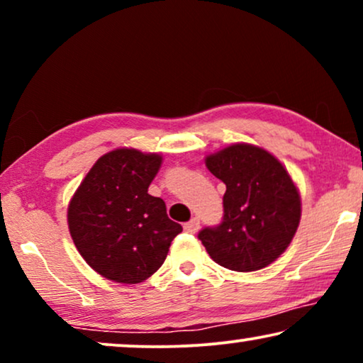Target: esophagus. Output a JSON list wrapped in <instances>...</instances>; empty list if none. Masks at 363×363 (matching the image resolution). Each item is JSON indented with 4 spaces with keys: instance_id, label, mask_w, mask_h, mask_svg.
I'll use <instances>...</instances> for the list:
<instances>
[{
    "instance_id": "34e87169",
    "label": "esophagus",
    "mask_w": 363,
    "mask_h": 363,
    "mask_svg": "<svg viewBox=\"0 0 363 363\" xmlns=\"http://www.w3.org/2000/svg\"><path fill=\"white\" fill-rule=\"evenodd\" d=\"M198 228H200V220H198V218H191L190 221L183 225V230L186 233H196Z\"/></svg>"
}]
</instances>
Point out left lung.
<instances>
[{
	"instance_id": "left-lung-1",
	"label": "left lung",
	"mask_w": 363,
	"mask_h": 363,
	"mask_svg": "<svg viewBox=\"0 0 363 363\" xmlns=\"http://www.w3.org/2000/svg\"><path fill=\"white\" fill-rule=\"evenodd\" d=\"M206 167L226 185L223 220L198 240L218 264L257 271L291 245L301 221V196L282 163L264 148L235 143L206 157Z\"/></svg>"
}]
</instances>
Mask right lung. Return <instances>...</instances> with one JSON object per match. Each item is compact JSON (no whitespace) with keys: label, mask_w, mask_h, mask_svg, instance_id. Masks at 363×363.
Listing matches in <instances>:
<instances>
[{"label":"right lung","mask_w":363,"mask_h":363,"mask_svg":"<svg viewBox=\"0 0 363 363\" xmlns=\"http://www.w3.org/2000/svg\"><path fill=\"white\" fill-rule=\"evenodd\" d=\"M158 153L117 148L102 155L67 208L72 241L89 266L107 279L137 284L163 264L182 226L165 201L148 195L160 170Z\"/></svg>","instance_id":"obj_1"}]
</instances>
